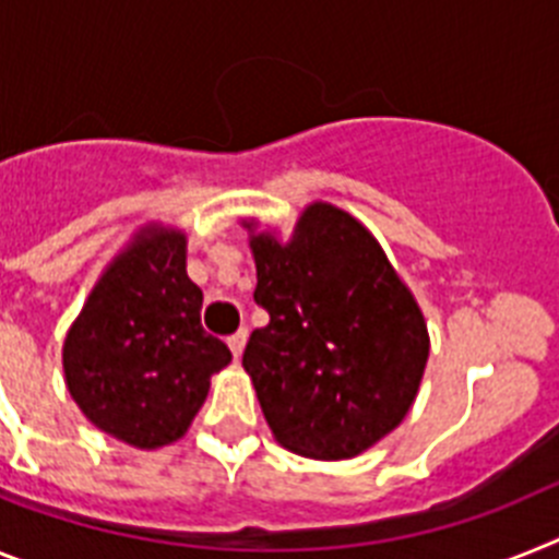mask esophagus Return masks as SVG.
Returning <instances> with one entry per match:
<instances>
[{"label":"esophagus","instance_id":"34e87169","mask_svg":"<svg viewBox=\"0 0 559 559\" xmlns=\"http://www.w3.org/2000/svg\"><path fill=\"white\" fill-rule=\"evenodd\" d=\"M245 343H247V329H239V332L233 334V337H227V346H230V352L236 360H239L241 352H245Z\"/></svg>","mask_w":559,"mask_h":559}]
</instances>
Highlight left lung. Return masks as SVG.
I'll use <instances>...</instances> for the list:
<instances>
[{"mask_svg":"<svg viewBox=\"0 0 559 559\" xmlns=\"http://www.w3.org/2000/svg\"><path fill=\"white\" fill-rule=\"evenodd\" d=\"M250 233L255 304L270 323L247 340L250 373L275 441L318 461L354 459L414 407L430 334L414 293L362 222L312 202L289 241Z\"/></svg>","mask_w":559,"mask_h":559,"instance_id":"1","label":"left lung"}]
</instances>
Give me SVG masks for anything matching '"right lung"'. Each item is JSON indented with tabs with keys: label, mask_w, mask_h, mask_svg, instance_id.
I'll list each match as a JSON object with an SVG mask.
<instances>
[{
	"label": "right lung",
	"mask_w": 559,
	"mask_h": 559,
	"mask_svg": "<svg viewBox=\"0 0 559 559\" xmlns=\"http://www.w3.org/2000/svg\"><path fill=\"white\" fill-rule=\"evenodd\" d=\"M188 239L140 227L106 264L64 337L67 391L100 433L157 450L188 433L230 348L199 323L202 289L188 278Z\"/></svg>",
	"instance_id": "obj_1"
}]
</instances>
